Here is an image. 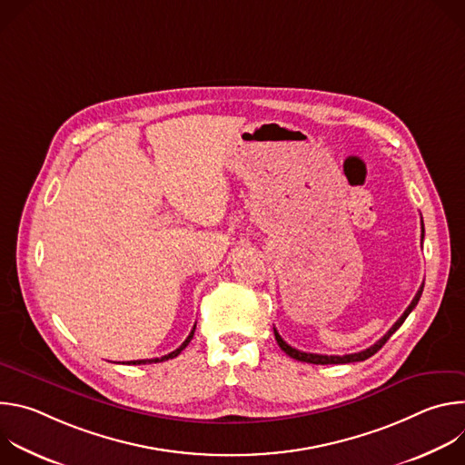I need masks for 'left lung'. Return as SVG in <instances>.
Instances as JSON below:
<instances>
[{"instance_id": "left-lung-1", "label": "left lung", "mask_w": 465, "mask_h": 465, "mask_svg": "<svg viewBox=\"0 0 465 465\" xmlns=\"http://www.w3.org/2000/svg\"><path fill=\"white\" fill-rule=\"evenodd\" d=\"M423 233H425V230H423V221H421V241H423ZM421 292H423V283H421V287H420V291H418V294L414 296V300H412V303L407 307V311L401 314V318L397 320L390 329H388V333L381 339V341H377L373 346H370L368 350H364V351H359V353H351V355H318V353H305V351H300V350H296V348H292V346H289L282 337H280V333L276 331V327H274V335H276V341H278V346L291 357V359H296V361H302V362H309V364H348V362H361V361H366V359H370L371 355H375L384 344H386V341L395 333L397 329H400L401 325H403V322L407 320V316L412 312V309L418 305V302H420V298H421Z\"/></svg>"}]
</instances>
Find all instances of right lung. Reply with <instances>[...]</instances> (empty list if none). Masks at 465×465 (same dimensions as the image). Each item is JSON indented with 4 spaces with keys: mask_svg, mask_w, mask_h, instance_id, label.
<instances>
[{
    "mask_svg": "<svg viewBox=\"0 0 465 465\" xmlns=\"http://www.w3.org/2000/svg\"><path fill=\"white\" fill-rule=\"evenodd\" d=\"M194 327L196 325H193V329H191V333H189V337L183 341V344L180 346V348H176L174 351H171L169 355H163V357H160V359H145V361H130V362H126V364H147V362H163V361H169V359H174V357H178L183 350H185V346L191 342V339H193V335H194Z\"/></svg>",
    "mask_w": 465,
    "mask_h": 465,
    "instance_id": "add662e5",
    "label": "right lung"
}]
</instances>
